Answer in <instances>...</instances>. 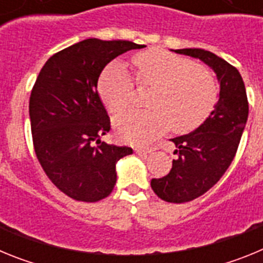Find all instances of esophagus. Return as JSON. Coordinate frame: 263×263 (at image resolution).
<instances>
[{
    "label": "esophagus",
    "instance_id": "34e87169",
    "mask_svg": "<svg viewBox=\"0 0 263 263\" xmlns=\"http://www.w3.org/2000/svg\"><path fill=\"white\" fill-rule=\"evenodd\" d=\"M153 152L152 147H138L136 148V153L138 155H142V157H147V154Z\"/></svg>",
    "mask_w": 263,
    "mask_h": 263
}]
</instances>
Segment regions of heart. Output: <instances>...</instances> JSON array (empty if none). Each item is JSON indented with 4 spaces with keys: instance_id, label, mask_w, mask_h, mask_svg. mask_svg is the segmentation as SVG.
Returning <instances> with one entry per match:
<instances>
[{
    "instance_id": "1",
    "label": "heart",
    "mask_w": 263,
    "mask_h": 263,
    "mask_svg": "<svg viewBox=\"0 0 263 263\" xmlns=\"http://www.w3.org/2000/svg\"><path fill=\"white\" fill-rule=\"evenodd\" d=\"M139 85H150L148 109L127 110L115 118L118 136L132 143H146L173 126L187 133L200 126L217 101V84L206 68L163 50L137 53L132 60ZM99 93L110 113H120L134 93L133 79L124 63L115 60L99 79Z\"/></svg>"
}]
</instances>
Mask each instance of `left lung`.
Here are the masks:
<instances>
[{
	"label": "left lung",
	"mask_w": 263,
	"mask_h": 263,
	"mask_svg": "<svg viewBox=\"0 0 263 263\" xmlns=\"http://www.w3.org/2000/svg\"><path fill=\"white\" fill-rule=\"evenodd\" d=\"M174 51L200 59L215 71L220 83L212 113L194 132L171 139L178 158L166 176L152 180L158 197L179 204L205 194L231 166L248 121L249 104L240 72L227 60L201 48Z\"/></svg>",
	"instance_id": "8db88e82"
}]
</instances>
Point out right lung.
I'll list each match as a JSON object with an SVG mask.
<instances>
[{"label":"right lung","instance_id":"right-lung-1","mask_svg":"<svg viewBox=\"0 0 263 263\" xmlns=\"http://www.w3.org/2000/svg\"><path fill=\"white\" fill-rule=\"evenodd\" d=\"M142 47L85 39L52 55L36 78L29 104L34 150L51 182L75 200L95 203L109 196L117 180L116 163L133 154L132 147L101 141L110 120L97 81L109 62Z\"/></svg>","mask_w":263,"mask_h":263}]
</instances>
